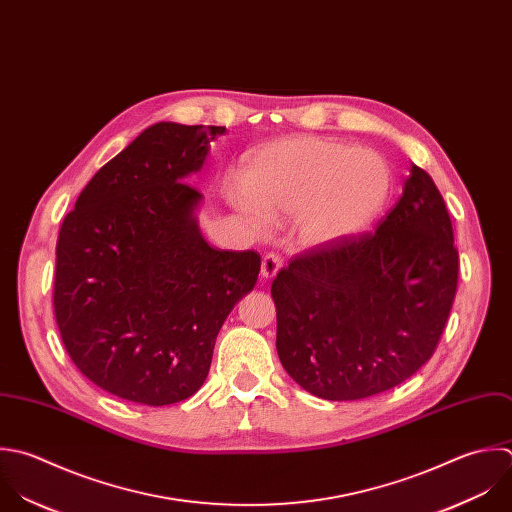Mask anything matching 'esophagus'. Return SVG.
I'll list each match as a JSON object with an SVG mask.
<instances>
[{
	"label": "esophagus",
	"instance_id": "obj_1",
	"mask_svg": "<svg viewBox=\"0 0 512 512\" xmlns=\"http://www.w3.org/2000/svg\"><path fill=\"white\" fill-rule=\"evenodd\" d=\"M279 269H281V259H279V255L267 253V255L263 257V261H261V277H263V279H273V277L279 273Z\"/></svg>",
	"mask_w": 512,
	"mask_h": 512
}]
</instances>
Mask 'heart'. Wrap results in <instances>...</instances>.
Returning a JSON list of instances; mask_svg holds the SVG:
<instances>
[{
    "label": "heart",
    "instance_id": "1",
    "mask_svg": "<svg viewBox=\"0 0 512 512\" xmlns=\"http://www.w3.org/2000/svg\"><path fill=\"white\" fill-rule=\"evenodd\" d=\"M393 173L371 149L331 137H285L257 149L229 203L257 233L293 217L307 249H329L369 229L389 203Z\"/></svg>",
    "mask_w": 512,
    "mask_h": 512
}]
</instances>
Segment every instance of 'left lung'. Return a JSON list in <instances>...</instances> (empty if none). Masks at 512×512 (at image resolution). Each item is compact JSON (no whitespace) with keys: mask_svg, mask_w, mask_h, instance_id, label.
I'll return each mask as SVG.
<instances>
[{"mask_svg":"<svg viewBox=\"0 0 512 512\" xmlns=\"http://www.w3.org/2000/svg\"><path fill=\"white\" fill-rule=\"evenodd\" d=\"M457 277L443 195L411 163L401 199L375 233L297 257L275 277L283 369L327 401L397 387L431 359Z\"/></svg>","mask_w":512,"mask_h":512,"instance_id":"8db88e82","label":"left lung"}]
</instances>
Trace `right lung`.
<instances>
[{
	"label": "right lung",
	"mask_w": 512,
	"mask_h": 512,
	"mask_svg": "<svg viewBox=\"0 0 512 512\" xmlns=\"http://www.w3.org/2000/svg\"><path fill=\"white\" fill-rule=\"evenodd\" d=\"M225 127L159 121L85 185L55 249L53 309L75 367L99 389L149 407L195 395L215 339L253 291L255 251L209 245L185 183Z\"/></svg>",
	"instance_id": "add662e5"
}]
</instances>
